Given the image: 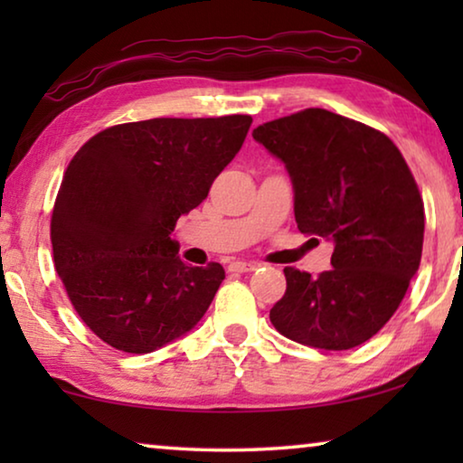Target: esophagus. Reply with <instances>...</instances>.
<instances>
[{
    "instance_id": "obj_1",
    "label": "esophagus",
    "mask_w": 463,
    "mask_h": 463,
    "mask_svg": "<svg viewBox=\"0 0 463 463\" xmlns=\"http://www.w3.org/2000/svg\"><path fill=\"white\" fill-rule=\"evenodd\" d=\"M260 265L257 263H250V261H232L229 265V271L232 273H247V271H255Z\"/></svg>"
}]
</instances>
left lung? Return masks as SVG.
<instances>
[{
	"mask_svg": "<svg viewBox=\"0 0 463 463\" xmlns=\"http://www.w3.org/2000/svg\"><path fill=\"white\" fill-rule=\"evenodd\" d=\"M253 138L286 165L300 232L335 245L333 269L318 278L284 269L271 325L308 347H357L392 318L419 269L425 206L417 182L383 132L323 108L265 122Z\"/></svg>",
	"mask_w": 463,
	"mask_h": 463,
	"instance_id": "obj_1",
	"label": "left lung"
}]
</instances>
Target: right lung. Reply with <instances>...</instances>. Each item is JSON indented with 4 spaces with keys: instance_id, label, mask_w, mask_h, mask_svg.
<instances>
[{
    "instance_id": "1",
    "label": "right lung",
    "mask_w": 463,
    "mask_h": 463,
    "mask_svg": "<svg viewBox=\"0 0 463 463\" xmlns=\"http://www.w3.org/2000/svg\"><path fill=\"white\" fill-rule=\"evenodd\" d=\"M253 118H153L109 127L69 163L51 242L69 300L101 341L151 354L190 333L224 279L192 268L171 239L241 151Z\"/></svg>"
}]
</instances>
